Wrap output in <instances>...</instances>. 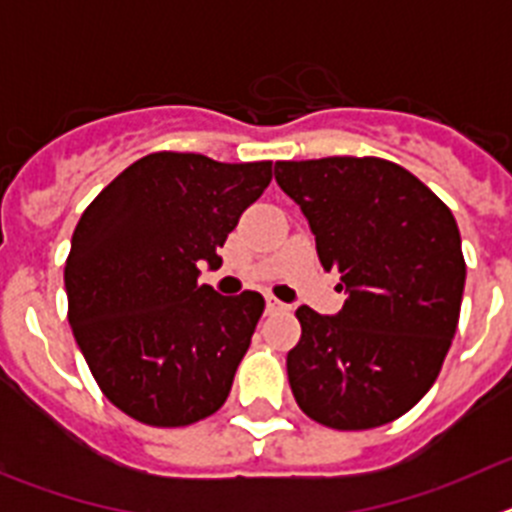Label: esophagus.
Segmentation results:
<instances>
[{"label": "esophagus", "mask_w": 512, "mask_h": 512, "mask_svg": "<svg viewBox=\"0 0 512 512\" xmlns=\"http://www.w3.org/2000/svg\"><path fill=\"white\" fill-rule=\"evenodd\" d=\"M289 307L284 305V302H279L277 297H266V312H269V315H274V312H287Z\"/></svg>", "instance_id": "1"}]
</instances>
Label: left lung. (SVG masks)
<instances>
[{
	"label": "left lung",
	"instance_id": "left-lung-1",
	"mask_svg": "<svg viewBox=\"0 0 512 512\" xmlns=\"http://www.w3.org/2000/svg\"><path fill=\"white\" fill-rule=\"evenodd\" d=\"M274 174L305 212L323 269L348 292L336 318L295 312L292 395L336 431L392 423L431 390L459 323L467 264L454 215L384 158L277 161Z\"/></svg>",
	"mask_w": 512,
	"mask_h": 512
}]
</instances>
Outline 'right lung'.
Listing matches in <instances>:
<instances>
[{
	"instance_id": "1",
	"label": "right lung",
	"mask_w": 512,
	"mask_h": 512,
	"mask_svg": "<svg viewBox=\"0 0 512 512\" xmlns=\"http://www.w3.org/2000/svg\"><path fill=\"white\" fill-rule=\"evenodd\" d=\"M269 182L271 161L158 151L81 215L63 271L69 323L99 390L138 423L182 428L228 400L266 302L197 277L223 264L217 248Z\"/></svg>"
}]
</instances>
